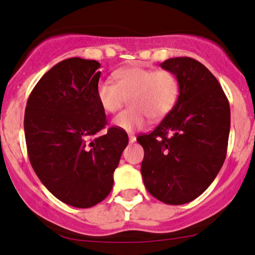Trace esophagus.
<instances>
[{"mask_svg": "<svg viewBox=\"0 0 255 255\" xmlns=\"http://www.w3.org/2000/svg\"><path fill=\"white\" fill-rule=\"evenodd\" d=\"M128 137H129V142H130V144H133V142H135V140H136L135 136H134V135H129Z\"/></svg>", "mask_w": 255, "mask_h": 255, "instance_id": "34e87169", "label": "esophagus"}]
</instances>
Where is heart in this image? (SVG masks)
<instances>
[{
	"label": "heart",
	"instance_id": "1",
	"mask_svg": "<svg viewBox=\"0 0 255 255\" xmlns=\"http://www.w3.org/2000/svg\"><path fill=\"white\" fill-rule=\"evenodd\" d=\"M116 83L99 81L96 97L107 113H115L129 98L130 108L119 114L113 124L119 129L134 131L145 127L148 118L159 121L176 104L180 83L174 73L142 67H127L114 73Z\"/></svg>",
	"mask_w": 255,
	"mask_h": 255
}]
</instances>
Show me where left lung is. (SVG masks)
<instances>
[{
    "mask_svg": "<svg viewBox=\"0 0 255 255\" xmlns=\"http://www.w3.org/2000/svg\"><path fill=\"white\" fill-rule=\"evenodd\" d=\"M180 83L175 107L150 134L136 137L144 148L141 175L148 193L182 205L206 191L223 165L230 130V107L218 80L191 57L160 63Z\"/></svg>",
    "mask_w": 255,
    "mask_h": 255,
    "instance_id": "obj_1",
    "label": "left lung"
}]
</instances>
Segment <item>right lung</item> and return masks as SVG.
Listing matches in <instances>:
<instances>
[{
  "instance_id": "obj_1",
  "label": "right lung",
  "mask_w": 255,
  "mask_h": 255,
  "mask_svg": "<svg viewBox=\"0 0 255 255\" xmlns=\"http://www.w3.org/2000/svg\"><path fill=\"white\" fill-rule=\"evenodd\" d=\"M99 68L95 60L61 61L40 78L25 110L32 168L52 195L79 209L95 206L109 195L128 144L127 133L116 127L95 136L107 125L96 97Z\"/></svg>"
}]
</instances>
